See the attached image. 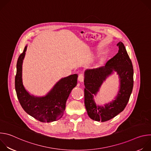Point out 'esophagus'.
<instances>
[{"instance_id":"esophagus-1","label":"esophagus","mask_w":151,"mask_h":151,"mask_svg":"<svg viewBox=\"0 0 151 151\" xmlns=\"http://www.w3.org/2000/svg\"><path fill=\"white\" fill-rule=\"evenodd\" d=\"M78 81L79 82H83V81H84V76H83V75L82 73H81V74L79 75V76H78Z\"/></svg>"}]
</instances>
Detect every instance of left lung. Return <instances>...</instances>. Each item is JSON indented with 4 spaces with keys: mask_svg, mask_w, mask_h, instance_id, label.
Here are the masks:
<instances>
[{
    "mask_svg": "<svg viewBox=\"0 0 151 151\" xmlns=\"http://www.w3.org/2000/svg\"><path fill=\"white\" fill-rule=\"evenodd\" d=\"M118 52L104 66L87 69L84 73L85 106L89 117L96 121L105 122L124 111L128 102L133 87V68L125 47L122 42L118 43ZM114 73L120 81L119 90L114 100L97 105L94 97L99 92L102 83Z\"/></svg>",
    "mask_w": 151,
    "mask_h": 151,
    "instance_id": "left-lung-1",
    "label": "left lung"
}]
</instances>
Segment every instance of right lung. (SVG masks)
Here are the masks:
<instances>
[{"label":"right lung","instance_id":"add662e5","mask_svg":"<svg viewBox=\"0 0 151 151\" xmlns=\"http://www.w3.org/2000/svg\"><path fill=\"white\" fill-rule=\"evenodd\" d=\"M27 45L18 57L15 87L18 99L24 111L42 122H50L60 119L65 111L66 101L77 85L78 75L73 74L60 79L44 96L29 93L23 82V63Z\"/></svg>","mask_w":151,"mask_h":151}]
</instances>
